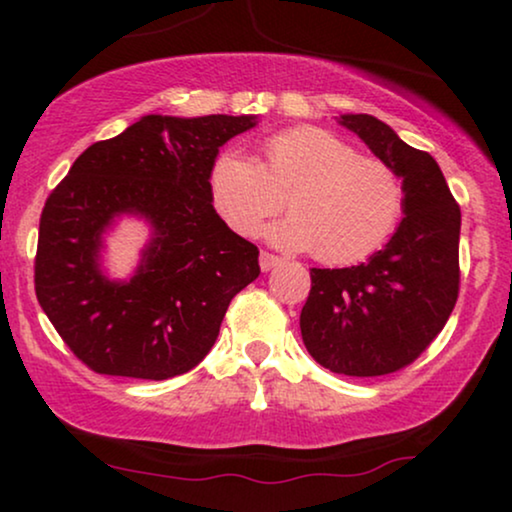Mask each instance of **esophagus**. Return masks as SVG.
<instances>
[{
  "mask_svg": "<svg viewBox=\"0 0 512 512\" xmlns=\"http://www.w3.org/2000/svg\"><path fill=\"white\" fill-rule=\"evenodd\" d=\"M258 261H261L263 272H270L272 268H277V265H282V258L275 254H268V251H261V258H258Z\"/></svg>",
  "mask_w": 512,
  "mask_h": 512,
  "instance_id": "obj_1",
  "label": "esophagus"
}]
</instances>
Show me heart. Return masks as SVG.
<instances>
[{"mask_svg": "<svg viewBox=\"0 0 512 512\" xmlns=\"http://www.w3.org/2000/svg\"><path fill=\"white\" fill-rule=\"evenodd\" d=\"M216 212L235 233L256 235L265 219L291 209L265 230L284 249H312L319 261H361L382 247L403 216V184L380 158L359 156L333 132L298 125L261 144L258 163L223 151L209 172Z\"/></svg>", "mask_w": 512, "mask_h": 512, "instance_id": "heart-1", "label": "heart"}]
</instances>
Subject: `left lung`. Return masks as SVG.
<instances>
[{"instance_id": "8db88e82", "label": "left lung", "mask_w": 512, "mask_h": 512, "mask_svg": "<svg viewBox=\"0 0 512 512\" xmlns=\"http://www.w3.org/2000/svg\"><path fill=\"white\" fill-rule=\"evenodd\" d=\"M338 123L403 179L405 216L366 263L310 270L300 333L312 359L333 373L389 375L415 361L454 310L461 212L429 153L375 116L342 114Z\"/></svg>"}]
</instances>
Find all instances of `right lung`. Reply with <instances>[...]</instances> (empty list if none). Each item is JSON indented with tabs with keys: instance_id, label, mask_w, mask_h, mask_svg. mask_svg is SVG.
I'll return each mask as SVG.
<instances>
[{
	"instance_id": "1",
	"label": "right lung",
	"mask_w": 512,
	"mask_h": 512,
	"mask_svg": "<svg viewBox=\"0 0 512 512\" xmlns=\"http://www.w3.org/2000/svg\"><path fill=\"white\" fill-rule=\"evenodd\" d=\"M258 116H142L95 142L48 195L34 289L67 347L100 375L167 380L209 354L237 293L261 275L258 249L216 214L209 172ZM121 215L152 230L128 280L101 268Z\"/></svg>"
}]
</instances>
